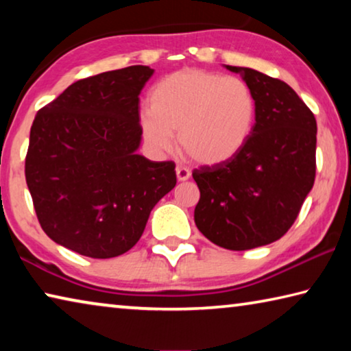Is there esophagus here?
Listing matches in <instances>:
<instances>
[{"instance_id":"esophagus-1","label":"esophagus","mask_w":351,"mask_h":351,"mask_svg":"<svg viewBox=\"0 0 351 351\" xmlns=\"http://www.w3.org/2000/svg\"><path fill=\"white\" fill-rule=\"evenodd\" d=\"M190 170L187 167H182V165H178L176 167V178L178 181H187L190 178Z\"/></svg>"}]
</instances>
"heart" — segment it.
I'll return each mask as SVG.
<instances>
[{"mask_svg": "<svg viewBox=\"0 0 351 351\" xmlns=\"http://www.w3.org/2000/svg\"><path fill=\"white\" fill-rule=\"evenodd\" d=\"M257 121V99L245 80L186 68L165 75L148 93L141 117L145 142L167 152L178 144L201 164H221L247 144Z\"/></svg>", "mask_w": 351, "mask_h": 351, "instance_id": "heart-1", "label": "heart"}]
</instances>
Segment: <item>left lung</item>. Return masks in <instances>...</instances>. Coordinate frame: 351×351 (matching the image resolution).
<instances>
[{"instance_id": "left-lung-1", "label": "left lung", "mask_w": 351, "mask_h": 351, "mask_svg": "<svg viewBox=\"0 0 351 351\" xmlns=\"http://www.w3.org/2000/svg\"><path fill=\"white\" fill-rule=\"evenodd\" d=\"M240 73L257 99L247 144L229 161L193 170L195 224L230 251L269 245L294 224L316 178V117L287 83L251 68Z\"/></svg>"}]
</instances>
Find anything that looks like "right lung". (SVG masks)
<instances>
[{"instance_id":"obj_1","label":"right lung","mask_w":351,"mask_h":351,"mask_svg":"<svg viewBox=\"0 0 351 351\" xmlns=\"http://www.w3.org/2000/svg\"><path fill=\"white\" fill-rule=\"evenodd\" d=\"M153 73L136 64L86 77L34 119L25 175L38 223L85 257L130 251L154 204L176 186L173 161L136 153L139 94Z\"/></svg>"}]
</instances>
